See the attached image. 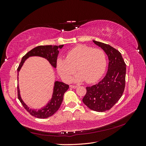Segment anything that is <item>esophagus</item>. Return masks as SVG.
I'll list each match as a JSON object with an SVG mask.
<instances>
[{
    "label": "esophagus",
    "mask_w": 146,
    "mask_h": 146,
    "mask_svg": "<svg viewBox=\"0 0 146 146\" xmlns=\"http://www.w3.org/2000/svg\"><path fill=\"white\" fill-rule=\"evenodd\" d=\"M70 87L71 88H77V86H76V85H70Z\"/></svg>",
    "instance_id": "esophagus-1"
}]
</instances>
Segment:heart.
Wrapping results in <instances>:
<instances>
[{"mask_svg":"<svg viewBox=\"0 0 146 146\" xmlns=\"http://www.w3.org/2000/svg\"><path fill=\"white\" fill-rule=\"evenodd\" d=\"M107 55L100 48L78 45L67 52L66 59L59 58L56 68L64 79L69 80L76 71L75 82L94 83L100 79L107 67Z\"/></svg>","mask_w":146,"mask_h":146,"instance_id":"obj_1","label":"heart"}]
</instances>
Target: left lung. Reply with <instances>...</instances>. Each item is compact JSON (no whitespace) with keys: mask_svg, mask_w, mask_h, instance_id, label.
Listing matches in <instances>:
<instances>
[{"mask_svg":"<svg viewBox=\"0 0 146 146\" xmlns=\"http://www.w3.org/2000/svg\"><path fill=\"white\" fill-rule=\"evenodd\" d=\"M93 41L108 56V71L98 83L86 88L82 100L90 109L103 112L110 110L122 97L125 85L126 64L116 49L103 42Z\"/></svg>","mask_w":146,"mask_h":146,"instance_id":"left-lung-1","label":"left lung"}]
</instances>
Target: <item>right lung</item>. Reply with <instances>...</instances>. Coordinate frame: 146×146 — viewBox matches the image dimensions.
Here are the masks:
<instances>
[{"label": "right lung", "instance_id": "add662e5", "mask_svg": "<svg viewBox=\"0 0 146 146\" xmlns=\"http://www.w3.org/2000/svg\"><path fill=\"white\" fill-rule=\"evenodd\" d=\"M63 45L60 46H52V45H46V46H39L33 48L27 53H26L22 58L21 63L19 65L17 68V72L20 71L21 68L23 66L24 61L29 56H41L44 58L49 61V63L54 68L56 67L57 57L59 53L58 49H61L63 48ZM69 88V85L61 82H55L53 90L52 97L49 101V103L46 105V106L43 107L39 110H33L29 108L27 105L24 103V102L21 99L20 96V91L17 85V97L19 100L21 102L22 105H23L24 108L31 115L39 118V119H46L52 115L54 113L57 111L60 107L62 102L63 100V95L68 89Z\"/></svg>", "mask_w": 146, "mask_h": 146}]
</instances>
